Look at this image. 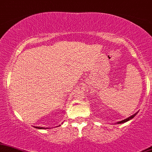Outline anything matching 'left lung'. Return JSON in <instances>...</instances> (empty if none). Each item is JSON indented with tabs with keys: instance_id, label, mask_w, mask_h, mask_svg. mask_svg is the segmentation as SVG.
Listing matches in <instances>:
<instances>
[{
	"instance_id": "8db88e82",
	"label": "left lung",
	"mask_w": 152,
	"mask_h": 152,
	"mask_svg": "<svg viewBox=\"0 0 152 152\" xmlns=\"http://www.w3.org/2000/svg\"><path fill=\"white\" fill-rule=\"evenodd\" d=\"M137 113H138V112L135 113L133 114V115H131V116H129V118H126V119H124V120H122V121H118V122H117V124H123V123H125V122H126V121H129V120H131V119H132V118H133L136 115H137Z\"/></svg>"
}]
</instances>
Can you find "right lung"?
<instances>
[{"instance_id": "obj_1", "label": "right lung", "mask_w": 152, "mask_h": 152, "mask_svg": "<svg viewBox=\"0 0 152 152\" xmlns=\"http://www.w3.org/2000/svg\"><path fill=\"white\" fill-rule=\"evenodd\" d=\"M37 129H48V128H45V127H41V126H34Z\"/></svg>"}]
</instances>
